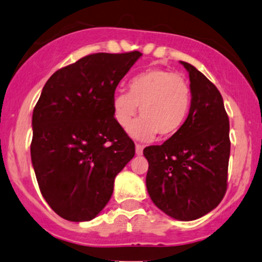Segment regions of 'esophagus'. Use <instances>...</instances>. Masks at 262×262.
<instances>
[{"label":"esophagus","mask_w":262,"mask_h":262,"mask_svg":"<svg viewBox=\"0 0 262 262\" xmlns=\"http://www.w3.org/2000/svg\"><path fill=\"white\" fill-rule=\"evenodd\" d=\"M143 148H144V147H143L142 144H138V143H137V144H136V153L138 154V156H140V154L143 153Z\"/></svg>","instance_id":"34e87169"}]
</instances>
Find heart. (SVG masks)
<instances>
[{"instance_id": "obj_1", "label": "heart", "mask_w": 262, "mask_h": 262, "mask_svg": "<svg viewBox=\"0 0 262 262\" xmlns=\"http://www.w3.org/2000/svg\"><path fill=\"white\" fill-rule=\"evenodd\" d=\"M192 93L182 75L164 69H149L134 76L129 92L118 90L113 96L115 122L129 125L138 111L142 118L129 126V133L138 139H150L154 134L167 139L183 128L189 115Z\"/></svg>"}]
</instances>
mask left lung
Returning <instances> with one entry per match:
<instances>
[{
  "instance_id": "8db88e82",
  "label": "left lung",
  "mask_w": 262,
  "mask_h": 262,
  "mask_svg": "<svg viewBox=\"0 0 262 262\" xmlns=\"http://www.w3.org/2000/svg\"><path fill=\"white\" fill-rule=\"evenodd\" d=\"M192 104L183 128L162 145H149L145 183L154 205L180 221L219 206L227 189L230 122L219 89L188 62Z\"/></svg>"
}]
</instances>
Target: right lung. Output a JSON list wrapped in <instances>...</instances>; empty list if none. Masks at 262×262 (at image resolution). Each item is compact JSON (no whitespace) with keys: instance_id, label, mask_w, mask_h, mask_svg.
Listing matches in <instances>:
<instances>
[{"instance_id":"obj_1","label":"right lung","mask_w":262,"mask_h":262,"mask_svg":"<svg viewBox=\"0 0 262 262\" xmlns=\"http://www.w3.org/2000/svg\"><path fill=\"white\" fill-rule=\"evenodd\" d=\"M142 56L98 54L46 81L32 114L31 161L41 194L68 221H90L109 202L114 180L136 154L115 122L113 96Z\"/></svg>"}]
</instances>
